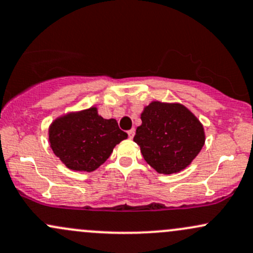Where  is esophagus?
<instances>
[{
	"mask_svg": "<svg viewBox=\"0 0 253 253\" xmlns=\"http://www.w3.org/2000/svg\"><path fill=\"white\" fill-rule=\"evenodd\" d=\"M127 135H129V137H130V138L134 137V135H135V129L129 130V131H127Z\"/></svg>",
	"mask_w": 253,
	"mask_h": 253,
	"instance_id": "1",
	"label": "esophagus"
}]
</instances>
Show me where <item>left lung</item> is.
<instances>
[{"instance_id":"8db88e82","label":"left lung","mask_w":253,"mask_h":253,"mask_svg":"<svg viewBox=\"0 0 253 253\" xmlns=\"http://www.w3.org/2000/svg\"><path fill=\"white\" fill-rule=\"evenodd\" d=\"M141 119L134 141L144 160L159 173L181 171L202 149L206 141L202 124L183 105L153 101Z\"/></svg>"}]
</instances>
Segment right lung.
Returning a JSON list of instances; mask_svg holds the SVG:
<instances>
[{
	"instance_id": "right-lung-1",
	"label": "right lung",
	"mask_w": 253,
	"mask_h": 253,
	"mask_svg": "<svg viewBox=\"0 0 253 253\" xmlns=\"http://www.w3.org/2000/svg\"><path fill=\"white\" fill-rule=\"evenodd\" d=\"M126 137L116 119L100 117L95 107L56 119L49 130L53 153L74 171H94Z\"/></svg>"
}]
</instances>
